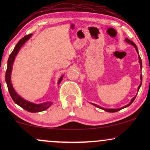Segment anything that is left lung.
Listing matches in <instances>:
<instances>
[{
    "mask_svg": "<svg viewBox=\"0 0 150 150\" xmlns=\"http://www.w3.org/2000/svg\"><path fill=\"white\" fill-rule=\"evenodd\" d=\"M125 41H126V42L127 43H128V44H131V45H132V46H134V48H135V49H136V50H137V53H138V54H139L138 48H137V46H136V44H135L134 42H132V41H130V40H128V39H127V38L126 39V40H125ZM139 63H140V65H141V69H142V61H141V57H140V56H139ZM140 79H141V84H140V85H139V87H138V91H139V89H140V87H141V84H142V75H141V76H140ZM136 96H135L133 98L132 100H131L130 102V103H129V104H128V105L125 106H124V107H122V108H110V109H107V108H102V107H100V106H98V105H96V104H93L94 106H97V107H98V108H102V109L104 110H105V111H106V112H115L119 111V110H122V108H126V107H128V106H130V104L132 103L133 101H134L135 98H136Z\"/></svg>",
    "mask_w": 150,
    "mask_h": 150,
    "instance_id": "obj_1",
    "label": "left lung"
}]
</instances>
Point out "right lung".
Instances as JSON below:
<instances>
[{"label":"right lung","instance_id":"right-lung-1","mask_svg":"<svg viewBox=\"0 0 150 150\" xmlns=\"http://www.w3.org/2000/svg\"><path fill=\"white\" fill-rule=\"evenodd\" d=\"M32 34H29L28 35H26L24 36V38H22L21 40L17 43V44L16 45L13 50L12 51V52L10 54L7 61V68L5 74V81L7 85V88L8 90H9L10 96H11L12 100H13V102H15L16 104H17L18 105H19L20 106V107H22V108H24V110H27L28 112H38L41 111H44V110H46L47 108H48L50 107L51 104H52V102H46V103L38 104H34L29 101H27V100H25L22 97H20V96L16 93V91L13 88V85H12V84L11 83V74L12 71V66H13V63L14 60H15L16 56L17 55L18 52H19L21 47L25 44L26 41L29 40ZM63 77V76H62L59 79L58 84L60 83L61 81H62Z\"/></svg>","mask_w":150,"mask_h":150}]
</instances>
